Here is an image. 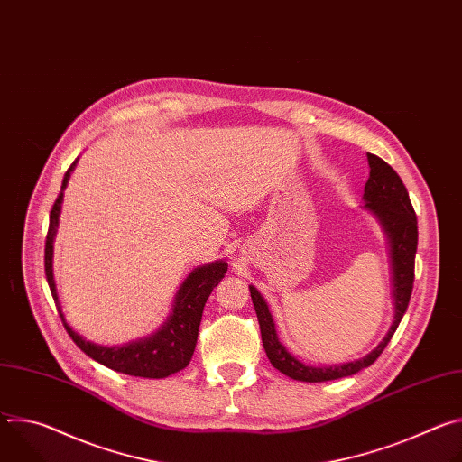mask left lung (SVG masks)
<instances>
[{"mask_svg":"<svg viewBox=\"0 0 462 462\" xmlns=\"http://www.w3.org/2000/svg\"><path fill=\"white\" fill-rule=\"evenodd\" d=\"M369 161V179L364 188V199L365 208H369L383 225L389 245H391V263H393V283H394V321L389 328L387 337L383 342L369 353L365 358L349 362L344 365L335 367H310L291 356V353L280 344L276 337V328L273 316L269 312V307L261 294L255 291V287L250 285V296L252 303L257 314L259 328H261V340L265 353L271 360V364L282 371L283 374L301 380V382H327L337 380L344 376H351L364 367H369L385 349L389 340L393 338L394 331L410 305V298L413 292V282H415V254H417V241H419V230H417V216L413 210V205L410 201V193L399 177L385 161L380 157L367 153Z\"/></svg>","mask_w":462,"mask_h":462,"instance_id":"left-lung-1","label":"left lung"}]
</instances>
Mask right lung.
<instances>
[{
	"label": "right lung",
	"instance_id": "add662e5",
	"mask_svg": "<svg viewBox=\"0 0 462 462\" xmlns=\"http://www.w3.org/2000/svg\"><path fill=\"white\" fill-rule=\"evenodd\" d=\"M77 161L69 166V170L63 175L61 182V191L58 193L56 201L51 208L49 216V230L45 237V276L47 283L51 289V294L54 298V303L58 307L60 318L63 321V327L68 328L69 337L73 342L93 360L98 364L124 373L131 376H144V378H164L171 373H177L184 369L193 355L195 344H197V335H199V323L203 316L205 303L214 291V287L225 278V273L228 265L225 261L212 263V265L201 267L193 271L188 280L182 283L179 289V294L175 298L173 312L170 314L166 325L161 328L157 335L152 338H146L143 342H135L129 346L122 347H102L95 346L88 340H84L80 335H77L73 328L65 321L58 296H56V287L52 280V237L58 226V216H60V205H61V197H63V188L68 184L69 173L75 168Z\"/></svg>",
	"mask_w": 462,
	"mask_h": 462
}]
</instances>
